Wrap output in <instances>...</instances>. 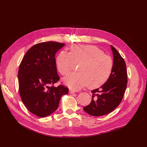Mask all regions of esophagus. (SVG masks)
Masks as SVG:
<instances>
[{
	"label": "esophagus",
	"mask_w": 147,
	"mask_h": 147,
	"mask_svg": "<svg viewBox=\"0 0 147 147\" xmlns=\"http://www.w3.org/2000/svg\"><path fill=\"white\" fill-rule=\"evenodd\" d=\"M75 92H76V91L74 90H69V93L70 94H74V93H75Z\"/></svg>",
	"instance_id": "esophagus-1"
}]
</instances>
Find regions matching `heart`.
<instances>
[{
	"mask_svg": "<svg viewBox=\"0 0 147 147\" xmlns=\"http://www.w3.org/2000/svg\"><path fill=\"white\" fill-rule=\"evenodd\" d=\"M69 53L63 51L56 59L58 71L64 76H68L80 64L79 73L66 78L64 83L70 89L77 90L88 86L95 89L103 86L111 75L114 61L113 58L95 46L74 45Z\"/></svg>",
	"mask_w": 147,
	"mask_h": 147,
	"instance_id": "obj_1",
	"label": "heart"
}]
</instances>
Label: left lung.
<instances>
[{"mask_svg":"<svg viewBox=\"0 0 147 147\" xmlns=\"http://www.w3.org/2000/svg\"><path fill=\"white\" fill-rule=\"evenodd\" d=\"M114 67L110 78L101 88L92 90V99L83 110L93 116L109 114L120 104L127 87V73L125 61L114 46H111Z\"/></svg>","mask_w":147,"mask_h":147,"instance_id":"obj_1","label":"left lung"}]
</instances>
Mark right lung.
<instances>
[{
    "label": "right lung",
    "mask_w": 147,
    "mask_h": 147,
    "mask_svg": "<svg viewBox=\"0 0 147 147\" xmlns=\"http://www.w3.org/2000/svg\"><path fill=\"white\" fill-rule=\"evenodd\" d=\"M64 43H37L26 53L18 69L19 92L27 110L40 117L55 111L61 96L68 93L66 86L53 84L59 80L55 54Z\"/></svg>",
    "instance_id": "1"
}]
</instances>
